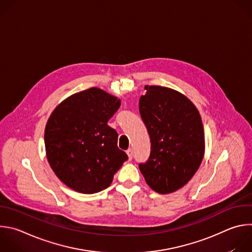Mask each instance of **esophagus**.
Listing matches in <instances>:
<instances>
[{"instance_id": "obj_1", "label": "esophagus", "mask_w": 252, "mask_h": 252, "mask_svg": "<svg viewBox=\"0 0 252 252\" xmlns=\"http://www.w3.org/2000/svg\"><path fill=\"white\" fill-rule=\"evenodd\" d=\"M126 154H127V156H128V159L131 160V159H132V149H131V148L127 149V150H126Z\"/></svg>"}]
</instances>
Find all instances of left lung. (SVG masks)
<instances>
[{"mask_svg": "<svg viewBox=\"0 0 252 252\" xmlns=\"http://www.w3.org/2000/svg\"><path fill=\"white\" fill-rule=\"evenodd\" d=\"M145 90L139 99V114L151 151L138 167L152 190L169 194L197 172L205 152L204 126L196 107L181 93L161 86H145Z\"/></svg>", "mask_w": 252, "mask_h": 252, "instance_id": "left-lung-1", "label": "left lung"}]
</instances>
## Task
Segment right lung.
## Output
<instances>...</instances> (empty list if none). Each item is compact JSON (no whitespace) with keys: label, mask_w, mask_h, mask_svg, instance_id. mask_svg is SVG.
<instances>
[{"label":"right lung","mask_w":252,"mask_h":252,"mask_svg":"<svg viewBox=\"0 0 252 252\" xmlns=\"http://www.w3.org/2000/svg\"><path fill=\"white\" fill-rule=\"evenodd\" d=\"M121 101L99 88L64 100L50 116L44 143L56 176L72 190L94 194L108 188L127 160L118 132L108 126Z\"/></svg>","instance_id":"obj_1"}]
</instances>
